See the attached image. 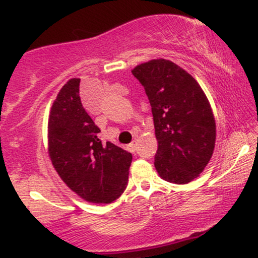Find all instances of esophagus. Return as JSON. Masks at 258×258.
I'll return each mask as SVG.
<instances>
[{"label": "esophagus", "instance_id": "obj_1", "mask_svg": "<svg viewBox=\"0 0 258 258\" xmlns=\"http://www.w3.org/2000/svg\"><path fill=\"white\" fill-rule=\"evenodd\" d=\"M136 146H137V141L135 139V141H133L132 143L130 144V149H131V152H133V153L136 152Z\"/></svg>", "mask_w": 258, "mask_h": 258}]
</instances>
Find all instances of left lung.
Listing matches in <instances>:
<instances>
[{
    "instance_id": "left-lung-1",
    "label": "left lung",
    "mask_w": 258,
    "mask_h": 258,
    "mask_svg": "<svg viewBox=\"0 0 258 258\" xmlns=\"http://www.w3.org/2000/svg\"><path fill=\"white\" fill-rule=\"evenodd\" d=\"M132 74L152 105L159 176L176 184L191 182L215 149L216 121L206 94L190 74L166 59L139 64Z\"/></svg>"
}]
</instances>
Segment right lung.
<instances>
[{
    "label": "right lung",
    "mask_w": 258,
    "mask_h": 258,
    "mask_svg": "<svg viewBox=\"0 0 258 258\" xmlns=\"http://www.w3.org/2000/svg\"><path fill=\"white\" fill-rule=\"evenodd\" d=\"M100 130L80 98V79L59 91L48 117V155L63 182L80 198L109 204L126 189L132 154L99 139Z\"/></svg>",
    "instance_id": "obj_1"
}]
</instances>
